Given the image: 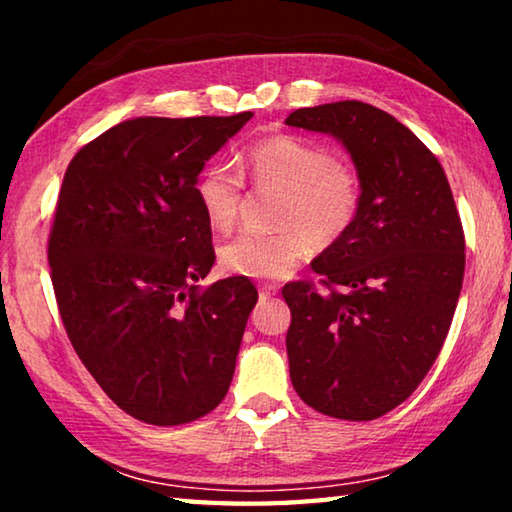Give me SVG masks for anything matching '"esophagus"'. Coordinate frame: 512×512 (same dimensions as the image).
I'll use <instances>...</instances> for the list:
<instances>
[{"label":"esophagus","instance_id":"1","mask_svg":"<svg viewBox=\"0 0 512 512\" xmlns=\"http://www.w3.org/2000/svg\"><path fill=\"white\" fill-rule=\"evenodd\" d=\"M275 293H277V287H275V284H262V287H259V300L266 302L268 298H273Z\"/></svg>","mask_w":512,"mask_h":512}]
</instances>
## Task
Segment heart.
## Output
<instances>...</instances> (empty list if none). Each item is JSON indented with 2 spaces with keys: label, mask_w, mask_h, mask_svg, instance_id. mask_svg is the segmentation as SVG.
<instances>
[{
  "label": "heart",
  "mask_w": 512,
  "mask_h": 512,
  "mask_svg": "<svg viewBox=\"0 0 512 512\" xmlns=\"http://www.w3.org/2000/svg\"><path fill=\"white\" fill-rule=\"evenodd\" d=\"M244 167L259 189L280 194L275 232H241L221 248L225 271L275 280L302 262L314 241L329 246L352 228L361 205V180L350 164L336 160L323 146L296 135H273L255 142ZM241 180L235 169L210 164L196 180V198L214 230H230L241 203Z\"/></svg>",
  "instance_id": "heart-1"
}]
</instances>
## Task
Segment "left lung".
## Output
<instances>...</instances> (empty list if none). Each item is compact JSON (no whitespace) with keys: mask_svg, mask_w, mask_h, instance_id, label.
Returning a JSON list of instances; mask_svg holds the SVG:
<instances>
[{"mask_svg":"<svg viewBox=\"0 0 512 512\" xmlns=\"http://www.w3.org/2000/svg\"><path fill=\"white\" fill-rule=\"evenodd\" d=\"M325 133L361 180L352 228L289 282L287 354L300 400L339 420L402 404L436 361L465 271V237L440 162L393 115L361 101L300 108L284 121Z\"/></svg>","mask_w":512,"mask_h":512,"instance_id":"8db88e82","label":"left lung"}]
</instances>
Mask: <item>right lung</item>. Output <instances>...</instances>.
<instances>
[{"label":"right lung","mask_w":512,"mask_h":512,"mask_svg":"<svg viewBox=\"0 0 512 512\" xmlns=\"http://www.w3.org/2000/svg\"><path fill=\"white\" fill-rule=\"evenodd\" d=\"M250 117L121 121L65 171L47 250L60 318L103 393L146 424L203 418L235 375L257 289L244 275L198 289L216 257L196 180Z\"/></svg>","instance_id":"1"}]
</instances>
